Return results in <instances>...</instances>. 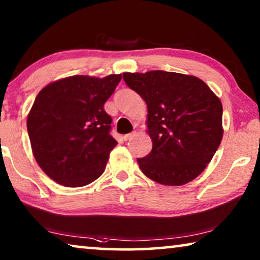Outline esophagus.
<instances>
[{"instance_id":"obj_1","label":"esophagus","mask_w":260,"mask_h":260,"mask_svg":"<svg viewBox=\"0 0 260 260\" xmlns=\"http://www.w3.org/2000/svg\"><path fill=\"white\" fill-rule=\"evenodd\" d=\"M133 135H134V133H128V134H125V135H123V140H125V141H127V140H129V139L132 138V137H133Z\"/></svg>"}]
</instances>
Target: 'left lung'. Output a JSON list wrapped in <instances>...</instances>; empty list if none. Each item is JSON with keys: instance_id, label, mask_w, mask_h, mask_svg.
<instances>
[{"instance_id": "obj_1", "label": "left lung", "mask_w": 260, "mask_h": 260, "mask_svg": "<svg viewBox=\"0 0 260 260\" xmlns=\"http://www.w3.org/2000/svg\"><path fill=\"white\" fill-rule=\"evenodd\" d=\"M126 85L147 105L152 151L138 159L146 177L180 186L206 168L222 139V106L206 83L180 73H123Z\"/></svg>"}]
</instances>
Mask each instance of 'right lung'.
<instances>
[{
  "mask_svg": "<svg viewBox=\"0 0 260 260\" xmlns=\"http://www.w3.org/2000/svg\"><path fill=\"white\" fill-rule=\"evenodd\" d=\"M120 80L121 74L69 76L38 94L27 118L28 135L36 162L57 184L81 187L104 173L118 144L104 105Z\"/></svg>",
  "mask_w": 260,
  "mask_h": 260,
  "instance_id": "1",
  "label": "right lung"
}]
</instances>
